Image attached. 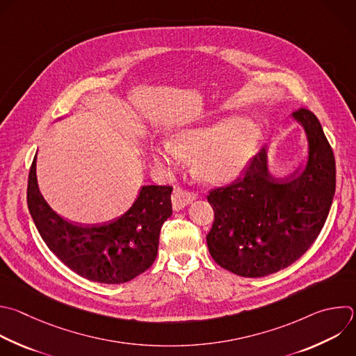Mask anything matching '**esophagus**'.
I'll return each mask as SVG.
<instances>
[{
  "mask_svg": "<svg viewBox=\"0 0 356 356\" xmlns=\"http://www.w3.org/2000/svg\"><path fill=\"white\" fill-rule=\"evenodd\" d=\"M197 198V194L188 190H184L181 187H176L172 194V204L176 211L187 207L190 202H193Z\"/></svg>",
  "mask_w": 356,
  "mask_h": 356,
  "instance_id": "esophagus-1",
  "label": "esophagus"
}]
</instances>
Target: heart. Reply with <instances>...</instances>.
<instances>
[{"mask_svg":"<svg viewBox=\"0 0 356 356\" xmlns=\"http://www.w3.org/2000/svg\"><path fill=\"white\" fill-rule=\"evenodd\" d=\"M261 133L249 120H223L207 127L179 131L173 141L154 143L149 154L156 166L177 169L183 156H195L194 169L208 181H226L238 176L254 154Z\"/></svg>","mask_w":356,"mask_h":356,"instance_id":"obj_1","label":"heart"}]
</instances>
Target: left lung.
Here are the masks:
<instances>
[{
    "label": "left lung",
    "mask_w": 356,
    "mask_h": 356,
    "mask_svg": "<svg viewBox=\"0 0 356 356\" xmlns=\"http://www.w3.org/2000/svg\"><path fill=\"white\" fill-rule=\"evenodd\" d=\"M306 131V168L286 179L268 173L261 149L243 179L216 187L207 195L213 223L207 234L211 257L241 277L259 278L289 267L314 243L335 193V159L317 117L307 108L293 111Z\"/></svg>",
    "instance_id": "left-lung-1"
}]
</instances>
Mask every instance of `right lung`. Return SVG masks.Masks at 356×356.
<instances>
[{
    "mask_svg": "<svg viewBox=\"0 0 356 356\" xmlns=\"http://www.w3.org/2000/svg\"><path fill=\"white\" fill-rule=\"evenodd\" d=\"M170 186H144L120 218L78 226L57 215L38 187L36 156L28 179V208L47 248L75 274L100 284H124L156 259L163 222L172 215Z\"/></svg>",
    "mask_w": 356,
    "mask_h": 356,
    "instance_id": "obj_1",
    "label": "right lung"
}]
</instances>
